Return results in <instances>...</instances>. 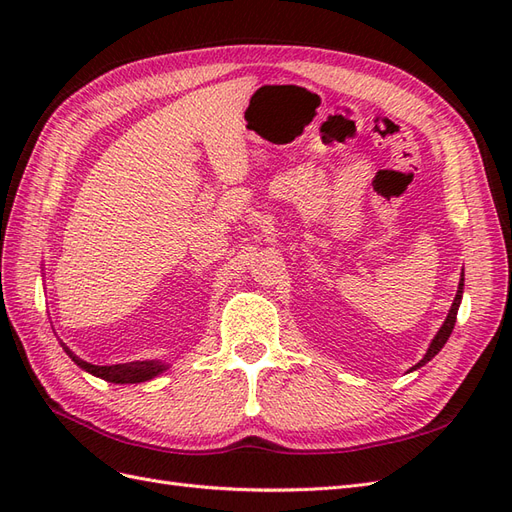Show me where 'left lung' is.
I'll return each instance as SVG.
<instances>
[{
	"instance_id": "1",
	"label": "left lung",
	"mask_w": 512,
	"mask_h": 512,
	"mask_svg": "<svg viewBox=\"0 0 512 512\" xmlns=\"http://www.w3.org/2000/svg\"><path fill=\"white\" fill-rule=\"evenodd\" d=\"M461 297H463V273H461V282H459V288H457V294H455V301H453L451 309H448V316H446L444 324L440 327V331L436 333V337L431 339V344H429V348H427V352H425L423 359L418 361V363L412 367V371H414V369H418V367H423L425 363H429V361L433 359V356H436V354L442 350V346L446 344V339L451 337V333H453V329H455V322H457V309H459Z\"/></svg>"
}]
</instances>
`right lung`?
I'll list each match as a JSON object with an SVG mask.
<instances>
[{"instance_id": "1", "label": "right lung", "mask_w": 512, "mask_h": 512, "mask_svg": "<svg viewBox=\"0 0 512 512\" xmlns=\"http://www.w3.org/2000/svg\"><path fill=\"white\" fill-rule=\"evenodd\" d=\"M66 354L70 359L79 365L81 369L89 371V374H94L106 382H113V384H136V382H145L156 378L158 374L168 367L160 361H134V363H121V365H91L83 359H79L70 348H66Z\"/></svg>"}]
</instances>
